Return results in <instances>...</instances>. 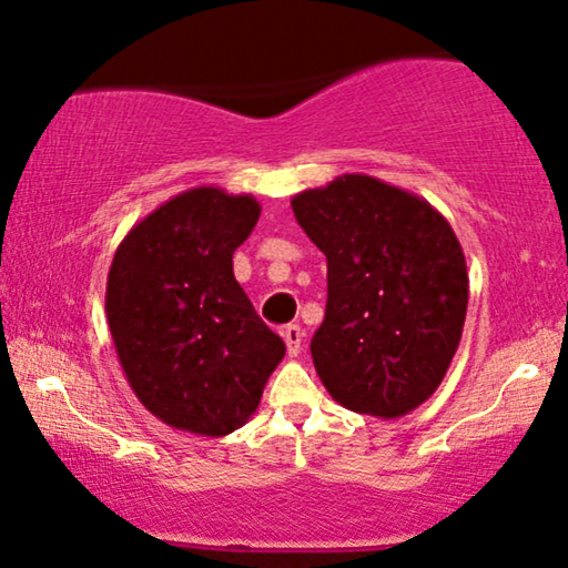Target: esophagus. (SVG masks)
<instances>
[{
	"label": "esophagus",
	"instance_id": "1",
	"mask_svg": "<svg viewBox=\"0 0 568 568\" xmlns=\"http://www.w3.org/2000/svg\"><path fill=\"white\" fill-rule=\"evenodd\" d=\"M283 339H285V347H287V355L295 357L301 353L303 347V329L298 324H287L283 329Z\"/></svg>",
	"mask_w": 568,
	"mask_h": 568
}]
</instances>
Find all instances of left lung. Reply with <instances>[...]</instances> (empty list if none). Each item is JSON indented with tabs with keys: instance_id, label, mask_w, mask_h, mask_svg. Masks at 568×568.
<instances>
[{
	"instance_id": "1",
	"label": "left lung",
	"mask_w": 568,
	"mask_h": 568,
	"mask_svg": "<svg viewBox=\"0 0 568 568\" xmlns=\"http://www.w3.org/2000/svg\"><path fill=\"white\" fill-rule=\"evenodd\" d=\"M291 205L326 257V314L311 339L318 378L349 412H414L443 383L466 322V257L450 223L367 174L303 190Z\"/></svg>"
}]
</instances>
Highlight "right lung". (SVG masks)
Listing matches in <instances>:
<instances>
[{"instance_id": "add662e5", "label": "right lung", "mask_w": 568, "mask_h": 568, "mask_svg": "<svg viewBox=\"0 0 568 568\" xmlns=\"http://www.w3.org/2000/svg\"><path fill=\"white\" fill-rule=\"evenodd\" d=\"M252 195L193 187L118 244L105 311L139 402L164 425L223 437L257 412L285 345L234 277V252L260 219Z\"/></svg>"}]
</instances>
